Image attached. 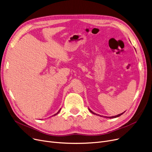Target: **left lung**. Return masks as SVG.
<instances>
[{
  "instance_id": "left-lung-1",
  "label": "left lung",
  "mask_w": 152,
  "mask_h": 152,
  "mask_svg": "<svg viewBox=\"0 0 152 152\" xmlns=\"http://www.w3.org/2000/svg\"><path fill=\"white\" fill-rule=\"evenodd\" d=\"M136 51V50H135ZM89 111H91V112L92 113H93L94 115H97V116H101V117H103V116H101V115H97V114H96V113H94L93 111L90 109V108H89ZM125 112V111H124ZM124 112H123V113H121V114H119V115H116V116H110V117H108V116H103V117H105V118H117V117H119V116H120L121 115H122Z\"/></svg>"
}]
</instances>
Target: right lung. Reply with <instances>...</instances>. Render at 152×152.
Segmentation results:
<instances>
[{
  "label": "right lung",
  "mask_w": 152,
  "mask_h": 152,
  "mask_svg": "<svg viewBox=\"0 0 152 152\" xmlns=\"http://www.w3.org/2000/svg\"><path fill=\"white\" fill-rule=\"evenodd\" d=\"M60 110H61V109H60ZM60 110H59V111H58V112H57V113H56V114H55V115H53V116H55V115H57V114H58V113H59V112H60Z\"/></svg>",
  "instance_id": "1"
}]
</instances>
